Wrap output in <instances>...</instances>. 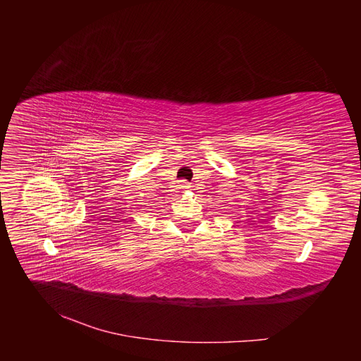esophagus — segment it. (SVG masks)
Wrapping results in <instances>:
<instances>
[{"instance_id":"esophagus-1","label":"esophagus","mask_w":361,"mask_h":361,"mask_svg":"<svg viewBox=\"0 0 361 361\" xmlns=\"http://www.w3.org/2000/svg\"><path fill=\"white\" fill-rule=\"evenodd\" d=\"M180 188H182V190H188V188H190V183L180 180Z\"/></svg>"}]
</instances>
